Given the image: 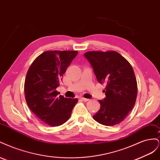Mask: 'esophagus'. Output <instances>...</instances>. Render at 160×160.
Here are the masks:
<instances>
[{
	"mask_svg": "<svg viewBox=\"0 0 160 160\" xmlns=\"http://www.w3.org/2000/svg\"><path fill=\"white\" fill-rule=\"evenodd\" d=\"M81 99L83 100V101H85V102H86V101H89V99H86V98H81Z\"/></svg>",
	"mask_w": 160,
	"mask_h": 160,
	"instance_id": "34e87169",
	"label": "esophagus"
}]
</instances>
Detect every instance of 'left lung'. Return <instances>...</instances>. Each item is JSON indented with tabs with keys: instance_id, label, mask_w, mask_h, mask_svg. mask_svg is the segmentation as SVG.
<instances>
[{
	"instance_id": "left-lung-1",
	"label": "left lung",
	"mask_w": 160,
	"mask_h": 160,
	"mask_svg": "<svg viewBox=\"0 0 160 160\" xmlns=\"http://www.w3.org/2000/svg\"><path fill=\"white\" fill-rule=\"evenodd\" d=\"M84 56L99 83L106 85V98L99 101L100 109L93 118L107 126L119 124L132 111L137 98V81L132 65L114 51H89Z\"/></svg>"
}]
</instances>
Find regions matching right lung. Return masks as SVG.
I'll use <instances>...</instances> for the list:
<instances>
[{
  "mask_svg": "<svg viewBox=\"0 0 160 160\" xmlns=\"http://www.w3.org/2000/svg\"><path fill=\"white\" fill-rule=\"evenodd\" d=\"M77 51H49L32 62L25 81V99L28 108L41 122L50 126L65 123L78 99L58 97L67 68L77 56Z\"/></svg>",
  "mask_w": 160,
  "mask_h": 160,
  "instance_id": "right-lung-1",
  "label": "right lung"
}]
</instances>
